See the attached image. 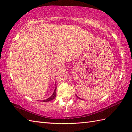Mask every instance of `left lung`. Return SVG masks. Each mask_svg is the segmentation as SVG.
<instances>
[{
    "label": "left lung",
    "mask_w": 132,
    "mask_h": 132,
    "mask_svg": "<svg viewBox=\"0 0 132 132\" xmlns=\"http://www.w3.org/2000/svg\"><path fill=\"white\" fill-rule=\"evenodd\" d=\"M77 97H78V98H79V99H80V98L79 97H78V96H77Z\"/></svg>",
    "instance_id": "left-lung-1"
}]
</instances>
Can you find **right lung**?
I'll list each match as a JSON object with an SVG mask.
<instances>
[{
  "instance_id": "add662e5",
  "label": "right lung",
  "mask_w": 132,
  "mask_h": 132,
  "mask_svg": "<svg viewBox=\"0 0 132 132\" xmlns=\"http://www.w3.org/2000/svg\"><path fill=\"white\" fill-rule=\"evenodd\" d=\"M56 90H57V87H55V89H54V92H53V94H52V95L50 97H49V98H47V99H46V100H43V102H49V101H51V100H52L53 99H54V98L55 97V96H56Z\"/></svg>"
}]
</instances>
